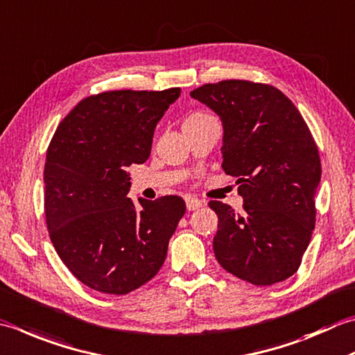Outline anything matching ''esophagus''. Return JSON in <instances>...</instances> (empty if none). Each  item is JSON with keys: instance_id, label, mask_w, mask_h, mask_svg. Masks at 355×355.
Returning a JSON list of instances; mask_svg holds the SVG:
<instances>
[{"instance_id": "obj_1", "label": "esophagus", "mask_w": 355, "mask_h": 355, "mask_svg": "<svg viewBox=\"0 0 355 355\" xmlns=\"http://www.w3.org/2000/svg\"><path fill=\"white\" fill-rule=\"evenodd\" d=\"M184 200H186V207H187V211H196V209H198V207L203 206V201L198 200V198H196V197L187 196Z\"/></svg>"}]
</instances>
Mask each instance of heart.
Masks as SVG:
<instances>
[{
	"instance_id": "1",
	"label": "heart",
	"mask_w": 355,
	"mask_h": 355,
	"mask_svg": "<svg viewBox=\"0 0 355 355\" xmlns=\"http://www.w3.org/2000/svg\"><path fill=\"white\" fill-rule=\"evenodd\" d=\"M207 116V114H201V112H196V114H191L189 116L186 118L184 121H197V120H201V118Z\"/></svg>"
}]
</instances>
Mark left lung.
Returning <instances> with one entry per match:
<instances>
[{"instance_id": "left-lung-1", "label": "left lung", "mask_w": 355, "mask_h": 355, "mask_svg": "<svg viewBox=\"0 0 355 355\" xmlns=\"http://www.w3.org/2000/svg\"><path fill=\"white\" fill-rule=\"evenodd\" d=\"M223 124V169L237 178L243 215L209 201L218 215L215 259L257 286L289 279L315 226L322 178L317 144L286 95L261 83L226 80L191 92Z\"/></svg>"}]
</instances>
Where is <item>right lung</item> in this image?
Masks as SVG:
<instances>
[{
	"label": "right lung",
	"mask_w": 355,
	"mask_h": 355,
	"mask_svg": "<svg viewBox=\"0 0 355 355\" xmlns=\"http://www.w3.org/2000/svg\"><path fill=\"white\" fill-rule=\"evenodd\" d=\"M182 90H110L81 100L60 123L44 164V212L53 248L90 289L124 295L163 266L186 212L183 198L128 193L130 164L150 155L157 123Z\"/></svg>",
	"instance_id": "obj_1"
}]
</instances>
